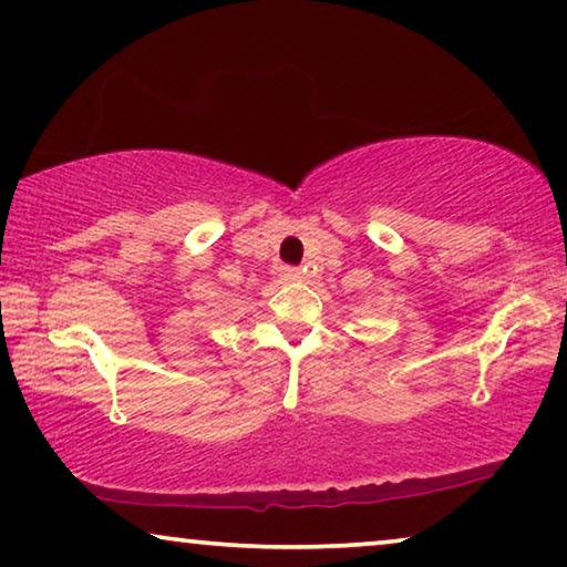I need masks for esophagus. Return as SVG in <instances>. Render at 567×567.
I'll list each match as a JSON object with an SVG mask.
<instances>
[{
	"mask_svg": "<svg viewBox=\"0 0 567 567\" xmlns=\"http://www.w3.org/2000/svg\"><path fill=\"white\" fill-rule=\"evenodd\" d=\"M282 277H285V280H300V269L298 267H285Z\"/></svg>",
	"mask_w": 567,
	"mask_h": 567,
	"instance_id": "esophagus-1",
	"label": "esophagus"
}]
</instances>
